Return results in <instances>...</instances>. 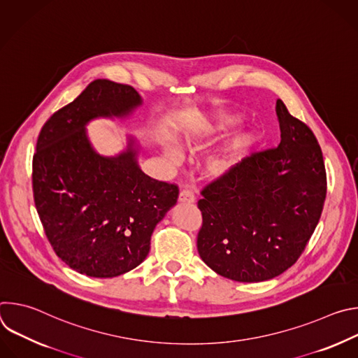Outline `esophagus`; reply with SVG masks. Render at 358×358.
I'll use <instances>...</instances> for the list:
<instances>
[{
  "mask_svg": "<svg viewBox=\"0 0 358 358\" xmlns=\"http://www.w3.org/2000/svg\"><path fill=\"white\" fill-rule=\"evenodd\" d=\"M178 201H180V202H182V203H192V202L195 201V196H194V194H192V191H191V189L184 188V189H181V191H180Z\"/></svg>",
  "mask_w": 358,
  "mask_h": 358,
  "instance_id": "34e87169",
  "label": "esophagus"
}]
</instances>
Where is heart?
I'll return each mask as SVG.
<instances>
[{"label": "heart", "instance_id": "1", "mask_svg": "<svg viewBox=\"0 0 358 358\" xmlns=\"http://www.w3.org/2000/svg\"><path fill=\"white\" fill-rule=\"evenodd\" d=\"M241 120L242 119L238 115H227L217 119L215 122H206L184 136V145L188 148L207 147L228 131L234 130L241 123ZM259 140L261 137L255 130H243L236 133L206 160V163H203V174L213 180L229 176L245 162V159L250 155V151L258 145ZM164 156L171 164H178L181 160L180 150L173 144L164 145Z\"/></svg>", "mask_w": 358, "mask_h": 358}]
</instances>
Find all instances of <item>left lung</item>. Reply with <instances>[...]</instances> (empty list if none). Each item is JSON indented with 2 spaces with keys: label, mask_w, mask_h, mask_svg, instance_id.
Returning <instances> with one entry per match:
<instances>
[{
  "label": "left lung",
  "mask_w": 358,
  "mask_h": 358,
  "mask_svg": "<svg viewBox=\"0 0 358 358\" xmlns=\"http://www.w3.org/2000/svg\"><path fill=\"white\" fill-rule=\"evenodd\" d=\"M280 143L202 189L196 248L214 272L264 282L287 271L320 220L326 170L313 131L276 100Z\"/></svg>",
  "instance_id": "left-lung-1"
}]
</instances>
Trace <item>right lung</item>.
<instances>
[{
	"mask_svg": "<svg viewBox=\"0 0 358 358\" xmlns=\"http://www.w3.org/2000/svg\"><path fill=\"white\" fill-rule=\"evenodd\" d=\"M143 99L129 85L96 79L43 124L32 162L34 201L48 241L73 271L115 278L138 266L178 188L144 174L138 143L116 156L93 148L89 122L129 117Z\"/></svg>",
	"mask_w": 358,
	"mask_h": 358,
	"instance_id": "right-lung-1",
	"label": "right lung"
}]
</instances>
